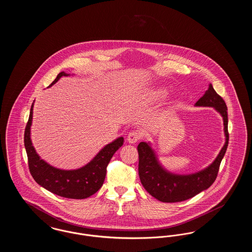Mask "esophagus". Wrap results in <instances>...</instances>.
Listing matches in <instances>:
<instances>
[{"label": "esophagus", "instance_id": "obj_1", "mask_svg": "<svg viewBox=\"0 0 252 252\" xmlns=\"http://www.w3.org/2000/svg\"><path fill=\"white\" fill-rule=\"evenodd\" d=\"M142 138V135L141 133L138 131V130H132L131 132H129L127 134V137H126V140L128 143L130 144H135L137 143L140 139Z\"/></svg>", "mask_w": 252, "mask_h": 252}]
</instances>
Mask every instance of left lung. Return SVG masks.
Returning <instances> with one entry per match:
<instances>
[{
    "label": "left lung",
    "instance_id": "obj_1",
    "mask_svg": "<svg viewBox=\"0 0 252 252\" xmlns=\"http://www.w3.org/2000/svg\"><path fill=\"white\" fill-rule=\"evenodd\" d=\"M195 106L213 107L222 115L226 143L216 160L202 171L187 176L174 175L161 167L151 147L146 143H140L139 176L144 189L161 202L174 203L187 200L208 189L216 180L221 160L227 151L228 144V108L224 99L217 94L212 85L196 103Z\"/></svg>",
    "mask_w": 252,
    "mask_h": 252
}]
</instances>
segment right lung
<instances>
[{
  "instance_id": "add662e5",
  "label": "right lung",
  "mask_w": 252,
  "mask_h": 252,
  "mask_svg": "<svg viewBox=\"0 0 252 252\" xmlns=\"http://www.w3.org/2000/svg\"><path fill=\"white\" fill-rule=\"evenodd\" d=\"M66 75L68 74L64 72H60L50 86L58 82L61 76ZM32 115L33 105L24 130V146L29 171L36 183L55 194L72 199H83L95 193L102 187L108 164L114 153L124 144V138L120 137L107 144L84 167L69 171L60 170L51 166L36 154L30 139Z\"/></svg>"
}]
</instances>
